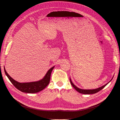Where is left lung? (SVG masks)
Segmentation results:
<instances>
[{
    "mask_svg": "<svg viewBox=\"0 0 120 120\" xmlns=\"http://www.w3.org/2000/svg\"><path fill=\"white\" fill-rule=\"evenodd\" d=\"M112 78H113V77L112 78V79H111V80L109 82H108V83H106V84H105L103 86H101L99 88H97V89H93V90H84V89H81L80 88H78L77 86H75L73 83H72V82L71 81V78H70V79L71 83V85H72V86H73L74 88L76 90H77V91H78L79 93H81V94H95V93H98V92L100 91L101 90H102L104 88H105V86H106L108 84V83H109L112 80Z\"/></svg>",
    "mask_w": 120,
    "mask_h": 120,
    "instance_id": "obj_1",
    "label": "left lung"
}]
</instances>
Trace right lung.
<instances>
[{"label":"right lung","mask_w":120,"mask_h":120,"mask_svg":"<svg viewBox=\"0 0 120 120\" xmlns=\"http://www.w3.org/2000/svg\"><path fill=\"white\" fill-rule=\"evenodd\" d=\"M54 67L50 68L49 70L47 71L46 74L41 80L29 82H19L14 80L11 77H10V75L8 74V72L6 71L5 68L4 67V70L5 73L6 75L8 77L9 81L11 82L13 86L15 87L20 91L26 93H30L34 94L38 93L41 90H43L45 88L48 86L49 83L50 75H51L52 71Z\"/></svg>","instance_id":"1"}]
</instances>
